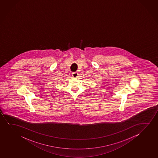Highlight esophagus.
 Here are the masks:
<instances>
[{"label": "esophagus", "instance_id": "1", "mask_svg": "<svg viewBox=\"0 0 158 158\" xmlns=\"http://www.w3.org/2000/svg\"><path fill=\"white\" fill-rule=\"evenodd\" d=\"M72 76H73L74 78H76L78 76V73L77 72H72Z\"/></svg>", "mask_w": 158, "mask_h": 158}]
</instances>
